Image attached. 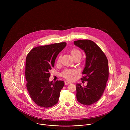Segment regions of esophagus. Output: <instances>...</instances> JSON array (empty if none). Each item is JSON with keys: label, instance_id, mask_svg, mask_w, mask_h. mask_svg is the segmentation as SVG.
Instances as JSON below:
<instances>
[{"label": "esophagus", "instance_id": "obj_1", "mask_svg": "<svg viewBox=\"0 0 130 130\" xmlns=\"http://www.w3.org/2000/svg\"><path fill=\"white\" fill-rule=\"evenodd\" d=\"M71 83L70 82H69V81H66L65 82V85H69V84H71Z\"/></svg>", "mask_w": 130, "mask_h": 130}]
</instances>
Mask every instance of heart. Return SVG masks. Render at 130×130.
Wrapping results in <instances>:
<instances>
[{
	"label": "heart",
	"instance_id": "1",
	"mask_svg": "<svg viewBox=\"0 0 130 130\" xmlns=\"http://www.w3.org/2000/svg\"><path fill=\"white\" fill-rule=\"evenodd\" d=\"M71 54L72 56V57L73 58H74V57H76L77 56H82V54L80 53V52L79 51H78V50L76 49H73L71 50ZM60 58H61V56H59L58 60H57V62H59L60 60ZM74 71L73 70H66L65 71L63 74L62 75L69 79H71L72 78V74H74Z\"/></svg>",
	"mask_w": 130,
	"mask_h": 130
}]
</instances>
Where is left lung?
<instances>
[{"instance_id": "left-lung-1", "label": "left lung", "mask_w": 130, "mask_h": 130, "mask_svg": "<svg viewBox=\"0 0 130 130\" xmlns=\"http://www.w3.org/2000/svg\"><path fill=\"white\" fill-rule=\"evenodd\" d=\"M74 44L85 53L86 63L81 78L87 81L86 86L76 84V99L80 103L91 105L101 97L106 88L109 77L108 60L102 50L93 41L78 40Z\"/></svg>"}]
</instances>
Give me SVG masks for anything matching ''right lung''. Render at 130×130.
<instances>
[{"mask_svg": "<svg viewBox=\"0 0 130 130\" xmlns=\"http://www.w3.org/2000/svg\"><path fill=\"white\" fill-rule=\"evenodd\" d=\"M66 45V42H60L38 46L32 49L26 56L27 89L32 101L41 107H52L58 102L64 83L50 82V71L55 66L57 56Z\"/></svg>", "mask_w": 130, "mask_h": 130, "instance_id": "add662e5", "label": "right lung"}]
</instances>
